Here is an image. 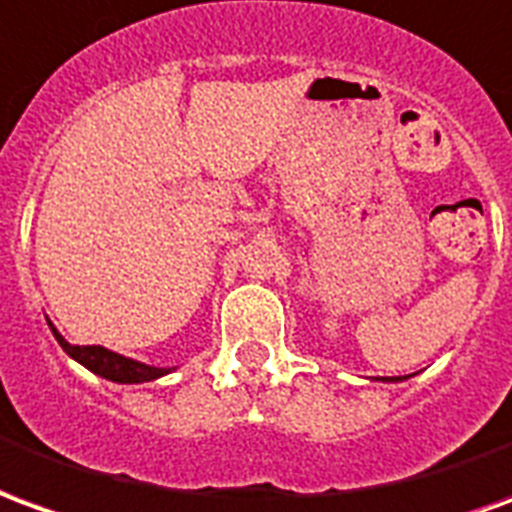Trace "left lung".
<instances>
[{
  "mask_svg": "<svg viewBox=\"0 0 512 512\" xmlns=\"http://www.w3.org/2000/svg\"><path fill=\"white\" fill-rule=\"evenodd\" d=\"M391 380H394V383H397V380H405V378H391ZM391 380H389V383H391Z\"/></svg>",
  "mask_w": 512,
  "mask_h": 512,
  "instance_id": "1",
  "label": "left lung"
}]
</instances>
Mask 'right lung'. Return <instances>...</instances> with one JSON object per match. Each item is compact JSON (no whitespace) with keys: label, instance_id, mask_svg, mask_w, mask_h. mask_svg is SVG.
<instances>
[{"label":"right lung","instance_id":"add662e5","mask_svg":"<svg viewBox=\"0 0 512 512\" xmlns=\"http://www.w3.org/2000/svg\"><path fill=\"white\" fill-rule=\"evenodd\" d=\"M49 328H52L57 344H60V347H63L65 353L71 355L74 361H79L85 369H90L93 375H99V378L104 380H112V383H148V380H157L170 372L168 366L140 364V361H134V358H126V355L121 353H112V350L101 347V344L79 347V344L65 342L52 322H49ZM173 369H176V366H173Z\"/></svg>","mask_w":512,"mask_h":512}]
</instances>
